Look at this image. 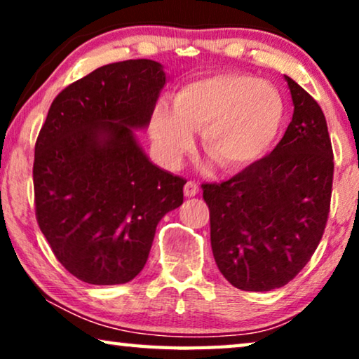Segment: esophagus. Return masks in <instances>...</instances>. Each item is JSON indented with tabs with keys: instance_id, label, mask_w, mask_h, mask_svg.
I'll return each mask as SVG.
<instances>
[{
	"instance_id": "esophagus-1",
	"label": "esophagus",
	"mask_w": 359,
	"mask_h": 359,
	"mask_svg": "<svg viewBox=\"0 0 359 359\" xmlns=\"http://www.w3.org/2000/svg\"><path fill=\"white\" fill-rule=\"evenodd\" d=\"M198 193H199L198 183H196V181H193V180H189L188 183L184 184V196H186V198H193V196H196Z\"/></svg>"
}]
</instances>
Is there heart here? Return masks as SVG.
Segmentation results:
<instances>
[{"instance_id": "1", "label": "heart", "mask_w": 359, "mask_h": 359, "mask_svg": "<svg viewBox=\"0 0 359 359\" xmlns=\"http://www.w3.org/2000/svg\"><path fill=\"white\" fill-rule=\"evenodd\" d=\"M283 119L284 101L276 88L252 75L229 73L183 86L173 106L160 102L150 129L168 163L191 150L198 130L205 155L219 168L233 171L266 154Z\"/></svg>"}]
</instances>
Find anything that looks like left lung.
I'll return each instance as SVG.
<instances>
[{
    "mask_svg": "<svg viewBox=\"0 0 359 359\" xmlns=\"http://www.w3.org/2000/svg\"><path fill=\"white\" fill-rule=\"evenodd\" d=\"M294 114L283 139L222 183H204L220 273L242 291H271L301 273L330 212L333 150L318 102L286 76Z\"/></svg>",
    "mask_w": 359,
    "mask_h": 359,
    "instance_id": "left-lung-1",
    "label": "left lung"
}]
</instances>
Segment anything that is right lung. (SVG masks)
<instances>
[{
	"mask_svg": "<svg viewBox=\"0 0 359 359\" xmlns=\"http://www.w3.org/2000/svg\"><path fill=\"white\" fill-rule=\"evenodd\" d=\"M158 62L109 63L68 85L36 140L34 204L62 266L112 286L144 269L156 225L183 204L186 180L149 161L130 127H145L165 85Z\"/></svg>",
	"mask_w": 359,
	"mask_h": 359,
	"instance_id": "right-lung-1",
	"label": "right lung"
}]
</instances>
